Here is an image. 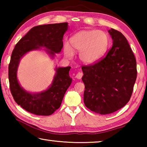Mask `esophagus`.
Masks as SVG:
<instances>
[{
    "instance_id": "1",
    "label": "esophagus",
    "mask_w": 147,
    "mask_h": 147,
    "mask_svg": "<svg viewBox=\"0 0 147 147\" xmlns=\"http://www.w3.org/2000/svg\"><path fill=\"white\" fill-rule=\"evenodd\" d=\"M82 76H83V73H81V72H78V73L76 74V75L75 77L78 79H81L82 77Z\"/></svg>"
}]
</instances>
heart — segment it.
<instances>
[{"label":"heart","mask_w":147,"mask_h":147,"mask_svg":"<svg viewBox=\"0 0 147 147\" xmlns=\"http://www.w3.org/2000/svg\"><path fill=\"white\" fill-rule=\"evenodd\" d=\"M71 45H64V53L67 58H72L74 51L79 53V59L86 65L93 64L104 56L108 49L109 39L102 30H82L70 39Z\"/></svg>","instance_id":"b5f03b06"}]
</instances>
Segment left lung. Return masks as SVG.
Returning a JSON list of instances; mask_svg holds the SVG:
<instances>
[{"instance_id": "1", "label": "left lung", "mask_w": 147, "mask_h": 147, "mask_svg": "<svg viewBox=\"0 0 147 147\" xmlns=\"http://www.w3.org/2000/svg\"><path fill=\"white\" fill-rule=\"evenodd\" d=\"M108 32L113 45L106 56L82 67L84 104L101 115L115 112L127 104L137 78L136 59L127 39L115 29Z\"/></svg>"}]
</instances>
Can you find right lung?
Returning <instances> with one entry per match:
<instances>
[{"mask_svg": "<svg viewBox=\"0 0 147 147\" xmlns=\"http://www.w3.org/2000/svg\"><path fill=\"white\" fill-rule=\"evenodd\" d=\"M67 29V23L34 26L20 39L12 52L8 67L9 88L16 103L28 112L50 115L60 107L64 94L72 82L69 75L71 67H56L55 75L49 88L39 93H30L20 85L17 79L20 61L29 52L41 49L54 59L63 48V35Z\"/></svg>", "mask_w": 147, "mask_h": 147, "instance_id": "add662e5", "label": "right lung"}]
</instances>
